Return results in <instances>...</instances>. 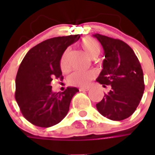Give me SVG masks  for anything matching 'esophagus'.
<instances>
[{
    "label": "esophagus",
    "mask_w": 155,
    "mask_h": 155,
    "mask_svg": "<svg viewBox=\"0 0 155 155\" xmlns=\"http://www.w3.org/2000/svg\"><path fill=\"white\" fill-rule=\"evenodd\" d=\"M90 89V87H80L79 90H80V92H84V91H88Z\"/></svg>",
    "instance_id": "obj_1"
}]
</instances>
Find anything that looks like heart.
Instances as JSON below:
<instances>
[{
    "label": "heart",
    "mask_w": 155,
    "mask_h": 155,
    "mask_svg": "<svg viewBox=\"0 0 155 155\" xmlns=\"http://www.w3.org/2000/svg\"><path fill=\"white\" fill-rule=\"evenodd\" d=\"M80 46L90 58H96L101 54V46L98 42L92 38H87L83 39L80 42ZM68 55H69V49H67L61 56L59 64H60L61 70L63 71H66L68 69ZM95 77H96V72L93 71H75L68 77V84L72 86L85 87Z\"/></svg>",
    "instance_id": "1"
}]
</instances>
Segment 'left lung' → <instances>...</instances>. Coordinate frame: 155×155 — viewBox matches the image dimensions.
<instances>
[{"instance_id":"1","label":"left lung","mask_w":155,"mask_h":155,"mask_svg":"<svg viewBox=\"0 0 155 155\" xmlns=\"http://www.w3.org/2000/svg\"><path fill=\"white\" fill-rule=\"evenodd\" d=\"M103 47V69L97 82L110 85V91L97 104L99 113L113 120L126 119L134 113L144 92L143 71L133 49L121 40L93 35Z\"/></svg>"}]
</instances>
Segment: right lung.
<instances>
[{"mask_svg": "<svg viewBox=\"0 0 155 155\" xmlns=\"http://www.w3.org/2000/svg\"><path fill=\"white\" fill-rule=\"evenodd\" d=\"M80 35L45 40L29 51L16 76L15 99L24 117L39 127H51L65 117L73 96L79 92L68 87L63 92H53L54 78L63 80L61 56Z\"/></svg>", "mask_w": 155, "mask_h": 155, "instance_id": "obj_1", "label": "right lung"}]
</instances>
